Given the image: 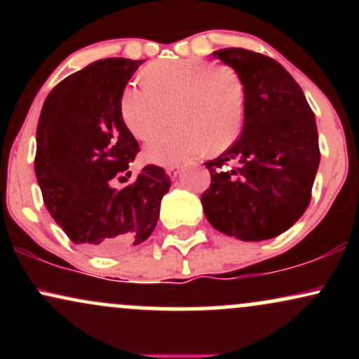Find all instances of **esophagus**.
<instances>
[{"instance_id":"esophagus-1","label":"esophagus","mask_w":359,"mask_h":359,"mask_svg":"<svg viewBox=\"0 0 359 359\" xmlns=\"http://www.w3.org/2000/svg\"><path fill=\"white\" fill-rule=\"evenodd\" d=\"M165 172H167V175L170 177V179H175V177L180 174V167L179 165H170V167L165 168Z\"/></svg>"}]
</instances>
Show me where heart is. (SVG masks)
Wrapping results in <instances>:
<instances>
[{"instance_id": "obj_1", "label": "heart", "mask_w": 359, "mask_h": 359, "mask_svg": "<svg viewBox=\"0 0 359 359\" xmlns=\"http://www.w3.org/2000/svg\"><path fill=\"white\" fill-rule=\"evenodd\" d=\"M142 84L126 86L119 100L125 126L148 142L168 123L175 125L148 143L143 158L174 165L209 151L228 148L240 135L245 118V89L229 65L201 57L158 60L142 71Z\"/></svg>"}]
</instances>
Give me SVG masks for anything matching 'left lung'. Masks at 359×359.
<instances>
[{
  "mask_svg": "<svg viewBox=\"0 0 359 359\" xmlns=\"http://www.w3.org/2000/svg\"><path fill=\"white\" fill-rule=\"evenodd\" d=\"M245 89L240 138L205 162L211 185L201 196L212 228L243 241L278 236L311 203L320 162L316 116L294 77L277 60L246 48L212 53Z\"/></svg>",
  "mask_w": 359,
  "mask_h": 359,
  "instance_id": "1",
  "label": "left lung"
}]
</instances>
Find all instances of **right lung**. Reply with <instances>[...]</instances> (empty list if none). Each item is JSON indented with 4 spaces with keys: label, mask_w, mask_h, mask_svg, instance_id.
I'll use <instances>...</instances> for the list:
<instances>
[{
    "label": "right lung",
    "mask_w": 359,
    "mask_h": 359,
    "mask_svg": "<svg viewBox=\"0 0 359 359\" xmlns=\"http://www.w3.org/2000/svg\"><path fill=\"white\" fill-rule=\"evenodd\" d=\"M142 62H93L59 82L40 113L35 175L43 203L71 241L90 253L114 255L145 241L172 184L163 168L147 165L133 184L111 187L140 150L119 100Z\"/></svg>",
    "instance_id": "add662e5"
}]
</instances>
